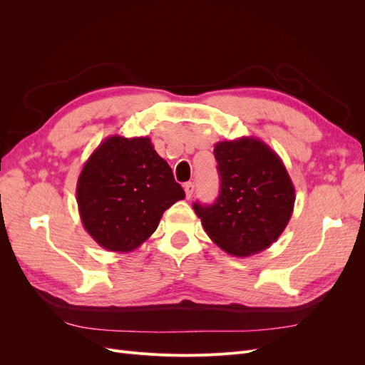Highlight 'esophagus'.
Returning <instances> with one entry per match:
<instances>
[{"instance_id":"esophagus-1","label":"esophagus","mask_w":365,"mask_h":365,"mask_svg":"<svg viewBox=\"0 0 365 365\" xmlns=\"http://www.w3.org/2000/svg\"><path fill=\"white\" fill-rule=\"evenodd\" d=\"M184 190H185L187 200H190L193 192H195V184H193V182H185V184H184Z\"/></svg>"}]
</instances>
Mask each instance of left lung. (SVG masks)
<instances>
[{"label": "left lung", "instance_id": "obj_1", "mask_svg": "<svg viewBox=\"0 0 365 365\" xmlns=\"http://www.w3.org/2000/svg\"><path fill=\"white\" fill-rule=\"evenodd\" d=\"M215 158L217 200L193 204L205 233L231 256L248 257L269 248L294 212L295 189L283 161L252 137L216 143Z\"/></svg>", "mask_w": 365, "mask_h": 365}]
</instances>
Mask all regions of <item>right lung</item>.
Listing matches in <instances>:
<instances>
[{"label": "right lung", "mask_w": 365, "mask_h": 365, "mask_svg": "<svg viewBox=\"0 0 365 365\" xmlns=\"http://www.w3.org/2000/svg\"><path fill=\"white\" fill-rule=\"evenodd\" d=\"M76 195L88 235L115 252L138 248L165 210L185 197L149 137L121 135L103 140L86 160Z\"/></svg>", "instance_id": "add662e5"}]
</instances>
